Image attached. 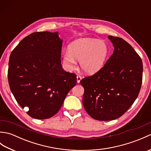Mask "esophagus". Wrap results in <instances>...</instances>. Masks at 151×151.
Instances as JSON below:
<instances>
[{
    "label": "esophagus",
    "instance_id": "34e87169",
    "mask_svg": "<svg viewBox=\"0 0 151 151\" xmlns=\"http://www.w3.org/2000/svg\"><path fill=\"white\" fill-rule=\"evenodd\" d=\"M81 80H82V76H81L80 75H78L76 76V82H77V83H80Z\"/></svg>",
    "mask_w": 151,
    "mask_h": 151
}]
</instances>
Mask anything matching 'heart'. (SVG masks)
Returning <instances> with one entry per match:
<instances>
[{
    "mask_svg": "<svg viewBox=\"0 0 151 151\" xmlns=\"http://www.w3.org/2000/svg\"><path fill=\"white\" fill-rule=\"evenodd\" d=\"M109 55V47L104 41L84 37L70 43L69 51L64 52L63 61L67 68L75 69L76 61L80 60L83 72L94 75L102 69Z\"/></svg>",
    "mask_w": 151,
    "mask_h": 151,
    "instance_id": "b5f03b06",
    "label": "heart"
}]
</instances>
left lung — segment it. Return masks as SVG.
<instances>
[{"label":"left lung","instance_id":"obj_1","mask_svg":"<svg viewBox=\"0 0 151 151\" xmlns=\"http://www.w3.org/2000/svg\"><path fill=\"white\" fill-rule=\"evenodd\" d=\"M108 39L114 47V53L100 71L81 81L85 110L99 121L122 116L137 99L142 84L140 56L122 38L109 36Z\"/></svg>","mask_w":151,"mask_h":151}]
</instances>
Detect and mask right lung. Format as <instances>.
I'll use <instances>...</instances> for the list:
<instances>
[{"mask_svg": "<svg viewBox=\"0 0 151 151\" xmlns=\"http://www.w3.org/2000/svg\"><path fill=\"white\" fill-rule=\"evenodd\" d=\"M62 42L58 32H37L21 40L9 56V88L34 119L54 116L76 84V75L65 71L61 64Z\"/></svg>", "mask_w": 151, "mask_h": 151, "instance_id": "right-lung-1", "label": "right lung"}]
</instances>
